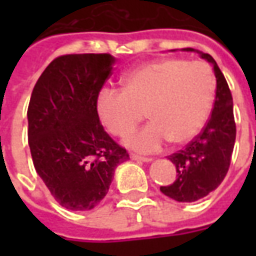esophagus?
<instances>
[{"mask_svg": "<svg viewBox=\"0 0 256 256\" xmlns=\"http://www.w3.org/2000/svg\"><path fill=\"white\" fill-rule=\"evenodd\" d=\"M130 158H132V159H133V160L145 162V163H148V162H152V158H145V156L136 155V154H130Z\"/></svg>", "mask_w": 256, "mask_h": 256, "instance_id": "1", "label": "esophagus"}]
</instances>
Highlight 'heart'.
<instances>
[{
  "instance_id": "heart-1",
  "label": "heart",
  "mask_w": 256,
  "mask_h": 256,
  "mask_svg": "<svg viewBox=\"0 0 256 256\" xmlns=\"http://www.w3.org/2000/svg\"><path fill=\"white\" fill-rule=\"evenodd\" d=\"M216 82L203 62L159 58L123 76V90H101L97 111L116 137L132 133L144 119L150 122L132 134L128 145L140 152L160 150L167 141L182 145L198 136L212 111Z\"/></svg>"
}]
</instances>
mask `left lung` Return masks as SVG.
I'll return each mask as SVG.
<instances>
[{
  "mask_svg": "<svg viewBox=\"0 0 256 256\" xmlns=\"http://www.w3.org/2000/svg\"><path fill=\"white\" fill-rule=\"evenodd\" d=\"M184 50L193 52L192 48ZM198 53L214 68L216 78L214 106L202 132L184 150L168 156L176 166L177 177L170 185L160 186L163 194L182 203L206 198L220 186L230 166L236 141L230 89L214 58L208 53Z\"/></svg>",
  "mask_w": 256,
  "mask_h": 256,
  "instance_id": "1",
  "label": "left lung"
}]
</instances>
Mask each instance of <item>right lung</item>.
<instances>
[{"label":"right lung","mask_w":256,"mask_h":256,"mask_svg":"<svg viewBox=\"0 0 256 256\" xmlns=\"http://www.w3.org/2000/svg\"><path fill=\"white\" fill-rule=\"evenodd\" d=\"M115 58L110 53L63 54L36 80L27 110L36 172L64 208L88 211L108 193L128 154L106 133L97 100Z\"/></svg>","instance_id":"1"}]
</instances>
